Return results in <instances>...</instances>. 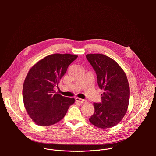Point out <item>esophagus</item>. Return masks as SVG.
Instances as JSON below:
<instances>
[{
	"label": "esophagus",
	"instance_id": "1",
	"mask_svg": "<svg viewBox=\"0 0 156 156\" xmlns=\"http://www.w3.org/2000/svg\"><path fill=\"white\" fill-rule=\"evenodd\" d=\"M75 100L76 102L80 103V104H84L86 102V100H84V99H82L81 98H75Z\"/></svg>",
	"mask_w": 156,
	"mask_h": 156
}]
</instances>
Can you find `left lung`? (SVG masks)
<instances>
[{"instance_id":"8db88e82","label":"left lung","mask_w":156,"mask_h":156,"mask_svg":"<svg viewBox=\"0 0 156 156\" xmlns=\"http://www.w3.org/2000/svg\"><path fill=\"white\" fill-rule=\"evenodd\" d=\"M97 75L101 103H94V114L90 122L99 128H110L122 120L128 107L129 86L121 66L112 58L101 54L86 55Z\"/></svg>"}]
</instances>
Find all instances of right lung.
<instances>
[{"label": "right lung", "instance_id": "right-lung-1", "mask_svg": "<svg viewBox=\"0 0 156 156\" xmlns=\"http://www.w3.org/2000/svg\"><path fill=\"white\" fill-rule=\"evenodd\" d=\"M78 55L54 54L38 61L29 70L23 86V100L27 113L39 126L54 125L65 117L74 98L55 93L69 65Z\"/></svg>", "mask_w": 156, "mask_h": 156}]
</instances>
